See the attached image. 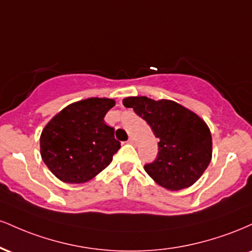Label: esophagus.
<instances>
[{
	"label": "esophagus",
	"instance_id": "obj_1",
	"mask_svg": "<svg viewBox=\"0 0 252 252\" xmlns=\"http://www.w3.org/2000/svg\"><path fill=\"white\" fill-rule=\"evenodd\" d=\"M128 143H129V144H135V143H136L135 138H134V137H130L129 140H128Z\"/></svg>",
	"mask_w": 252,
	"mask_h": 252
}]
</instances>
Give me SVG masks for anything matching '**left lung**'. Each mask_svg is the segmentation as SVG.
Here are the masks:
<instances>
[{
  "instance_id": "left-lung-1",
  "label": "left lung",
  "mask_w": 252,
  "mask_h": 252,
  "mask_svg": "<svg viewBox=\"0 0 252 252\" xmlns=\"http://www.w3.org/2000/svg\"><path fill=\"white\" fill-rule=\"evenodd\" d=\"M123 105L134 109L160 140L155 161L144 164L150 178L169 190L192 186L212 158V136L207 124L173 100L126 97Z\"/></svg>"
}]
</instances>
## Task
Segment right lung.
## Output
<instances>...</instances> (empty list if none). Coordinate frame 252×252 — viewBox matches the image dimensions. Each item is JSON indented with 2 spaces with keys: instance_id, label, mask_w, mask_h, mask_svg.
<instances>
[{
  "instance_id": "add662e5",
  "label": "right lung",
  "mask_w": 252,
  "mask_h": 252,
  "mask_svg": "<svg viewBox=\"0 0 252 252\" xmlns=\"http://www.w3.org/2000/svg\"><path fill=\"white\" fill-rule=\"evenodd\" d=\"M114 105L109 98H88L67 105L46 124L40 154L59 180L83 184L109 166L121 148L114 128L104 122Z\"/></svg>"
}]
</instances>
